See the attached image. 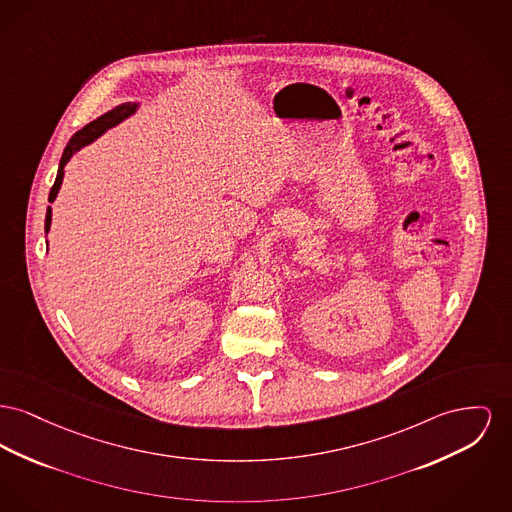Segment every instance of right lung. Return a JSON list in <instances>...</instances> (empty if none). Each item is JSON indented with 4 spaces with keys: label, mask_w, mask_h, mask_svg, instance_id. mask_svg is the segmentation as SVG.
<instances>
[{
    "label": "right lung",
    "mask_w": 512,
    "mask_h": 512,
    "mask_svg": "<svg viewBox=\"0 0 512 512\" xmlns=\"http://www.w3.org/2000/svg\"><path fill=\"white\" fill-rule=\"evenodd\" d=\"M135 110H137V104H131V102L120 104V106H116L114 110H110V112H106L104 116H100L98 120L91 121L89 125H85L81 131H77V133L69 139L65 151L61 154L58 176H56V181H54V185H52V189H50V197H48L50 203H54V199L58 197L61 180H63V168H65V164L71 160V156L79 151V149H83L85 145L92 143L96 137H100L106 129L114 127L116 123H120V121L125 120L127 116H131ZM50 224H52V209L48 207V211H46V226H44V228H46V234H48V230H50Z\"/></svg>",
    "instance_id": "1"
}]
</instances>
